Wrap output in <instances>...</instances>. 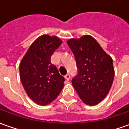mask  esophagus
I'll use <instances>...</instances> for the list:
<instances>
[{"instance_id": "obj_1", "label": "esophagus", "mask_w": 129, "mask_h": 129, "mask_svg": "<svg viewBox=\"0 0 129 129\" xmlns=\"http://www.w3.org/2000/svg\"><path fill=\"white\" fill-rule=\"evenodd\" d=\"M65 78H66V80H67V81H69V80H70V78H71L70 75H69V74H67V75L65 76Z\"/></svg>"}]
</instances>
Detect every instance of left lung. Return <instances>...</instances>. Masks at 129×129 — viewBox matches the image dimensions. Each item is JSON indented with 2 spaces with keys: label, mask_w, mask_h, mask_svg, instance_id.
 I'll return each instance as SVG.
<instances>
[{
  "label": "left lung",
  "mask_w": 129,
  "mask_h": 129,
  "mask_svg": "<svg viewBox=\"0 0 129 129\" xmlns=\"http://www.w3.org/2000/svg\"><path fill=\"white\" fill-rule=\"evenodd\" d=\"M67 43L77 67V75L72 80L73 86L85 104L97 105L108 95L113 82L112 59L89 35L68 40Z\"/></svg>",
  "instance_id": "1"
}]
</instances>
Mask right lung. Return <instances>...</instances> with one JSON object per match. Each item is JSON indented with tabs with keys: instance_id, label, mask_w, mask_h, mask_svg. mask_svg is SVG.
Segmentation results:
<instances>
[{
	"instance_id": "obj_1",
	"label": "right lung",
	"mask_w": 129,
	"mask_h": 129,
	"mask_svg": "<svg viewBox=\"0 0 129 129\" xmlns=\"http://www.w3.org/2000/svg\"><path fill=\"white\" fill-rule=\"evenodd\" d=\"M61 43L56 36H41L32 43L20 63L21 83L27 95L38 105L54 101L63 87L65 78L50 61Z\"/></svg>"
}]
</instances>
